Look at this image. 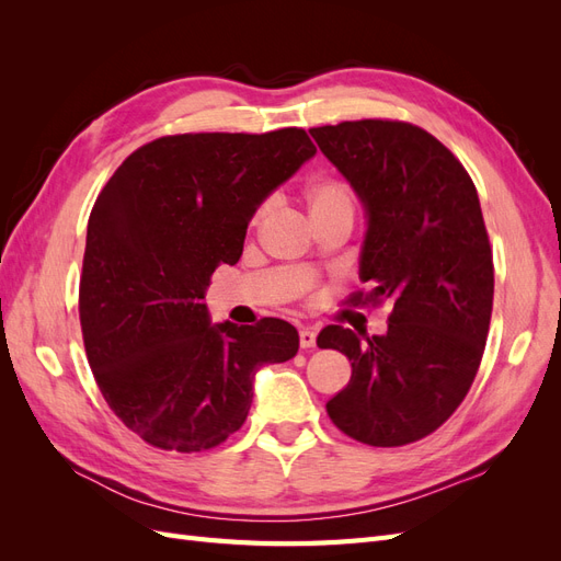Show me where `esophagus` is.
<instances>
[{"mask_svg":"<svg viewBox=\"0 0 561 561\" xmlns=\"http://www.w3.org/2000/svg\"><path fill=\"white\" fill-rule=\"evenodd\" d=\"M299 346H301V348H313V346H316V332L309 330V328H304V330L299 332Z\"/></svg>","mask_w":561,"mask_h":561,"instance_id":"1","label":"esophagus"}]
</instances>
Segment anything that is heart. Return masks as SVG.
Wrapping results in <instances>:
<instances>
[{
	"instance_id": "obj_1",
	"label": "heart",
	"mask_w": 561,
	"mask_h": 561,
	"mask_svg": "<svg viewBox=\"0 0 561 561\" xmlns=\"http://www.w3.org/2000/svg\"><path fill=\"white\" fill-rule=\"evenodd\" d=\"M304 201H307V208L311 219L318 217H330V215H351L353 217V198L348 186L334 178H320L313 180L307 192H304ZM266 213V206H260L254 210L250 227H257L262 215Z\"/></svg>"
}]
</instances>
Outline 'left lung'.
<instances>
[{
    "label": "left lung",
    "instance_id": "8db88e82",
    "mask_svg": "<svg viewBox=\"0 0 561 561\" xmlns=\"http://www.w3.org/2000/svg\"><path fill=\"white\" fill-rule=\"evenodd\" d=\"M313 140L367 208L353 307L388 301V332L342 325L320 348L351 360V381L328 402L334 426L371 447H402L435 433L478 375L494 307V257L478 190L428 130L390 118L311 128Z\"/></svg>",
    "mask_w": 561,
    "mask_h": 561
}]
</instances>
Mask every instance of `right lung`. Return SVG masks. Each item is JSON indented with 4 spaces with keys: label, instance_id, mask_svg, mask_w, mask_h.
<instances>
[{
    "label": "right lung",
    "instance_id": "add662e5",
    "mask_svg": "<svg viewBox=\"0 0 561 561\" xmlns=\"http://www.w3.org/2000/svg\"><path fill=\"white\" fill-rule=\"evenodd\" d=\"M316 154L304 128L163 135L98 194L79 280L83 348L110 410L147 445L206 451L243 426L254 371L297 355L280 318L210 325L219 264L260 203Z\"/></svg>",
    "mask_w": 561,
    "mask_h": 561
}]
</instances>
